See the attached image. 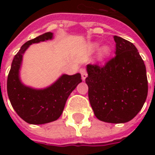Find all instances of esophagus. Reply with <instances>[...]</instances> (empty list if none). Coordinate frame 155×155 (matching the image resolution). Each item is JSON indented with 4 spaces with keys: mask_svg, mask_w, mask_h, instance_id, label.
<instances>
[{
    "mask_svg": "<svg viewBox=\"0 0 155 155\" xmlns=\"http://www.w3.org/2000/svg\"><path fill=\"white\" fill-rule=\"evenodd\" d=\"M80 72H81V78H82V80L84 81L88 75L87 71H86V70H85L84 68H81V70H80Z\"/></svg>",
    "mask_w": 155,
    "mask_h": 155,
    "instance_id": "1",
    "label": "esophagus"
}]
</instances>
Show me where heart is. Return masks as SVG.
Returning <instances> with one entry per match:
<instances>
[{
  "label": "heart",
  "mask_w": 155,
  "mask_h": 155,
  "mask_svg": "<svg viewBox=\"0 0 155 155\" xmlns=\"http://www.w3.org/2000/svg\"><path fill=\"white\" fill-rule=\"evenodd\" d=\"M97 46H98L97 44H94V48H97ZM109 50H110V49H109V47H108V46H104V47L101 49V54H107L108 52H109Z\"/></svg>",
  "instance_id": "heart-1"
}]
</instances>
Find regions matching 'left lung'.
Instances as JSON below:
<instances>
[{
    "instance_id": "1",
    "label": "left lung",
    "mask_w": 155,
    "mask_h": 155,
    "mask_svg": "<svg viewBox=\"0 0 155 155\" xmlns=\"http://www.w3.org/2000/svg\"><path fill=\"white\" fill-rule=\"evenodd\" d=\"M115 55L104 65L87 64L85 83L94 115L107 123H126L141 110L148 94L146 68L133 43L114 35Z\"/></svg>"
}]
</instances>
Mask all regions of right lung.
Wrapping results in <instances>:
<instances>
[{
    "label": "right lung",
    "mask_w": 155,
    "mask_h": 155,
    "mask_svg": "<svg viewBox=\"0 0 155 155\" xmlns=\"http://www.w3.org/2000/svg\"><path fill=\"white\" fill-rule=\"evenodd\" d=\"M53 34L46 32L25 42L12 61L7 78V94L12 107L19 116L31 124H42L54 121L64 110L69 95L81 83L80 73L63 74L51 86L36 90L25 86L19 76L22 56L30 45L51 40Z\"/></svg>",
    "instance_id": "1"
}]
</instances>
